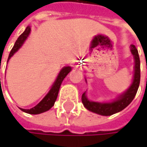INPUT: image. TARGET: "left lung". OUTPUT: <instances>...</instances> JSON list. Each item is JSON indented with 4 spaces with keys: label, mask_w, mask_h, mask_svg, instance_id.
I'll use <instances>...</instances> for the list:
<instances>
[{
    "label": "left lung",
    "mask_w": 147,
    "mask_h": 147,
    "mask_svg": "<svg viewBox=\"0 0 147 147\" xmlns=\"http://www.w3.org/2000/svg\"><path fill=\"white\" fill-rule=\"evenodd\" d=\"M131 53L134 58V81L129 88L117 100L111 103H99L89 101L85 93L82 95V101L84 106L90 111L94 113L103 115V116H111L117 112L121 111L124 108H126L130 103L132 102L134 96L139 88L140 81V61L138 53V50L136 49L135 46L131 45Z\"/></svg>",
    "instance_id": "1"
}]
</instances>
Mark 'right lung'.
Instances as JSON below:
<instances>
[{
    "label": "right lung",
    "instance_id": "1",
    "mask_svg": "<svg viewBox=\"0 0 147 147\" xmlns=\"http://www.w3.org/2000/svg\"><path fill=\"white\" fill-rule=\"evenodd\" d=\"M30 32V27L28 26L25 30L18 36V40L16 41L13 47L12 48L11 52H10V54L8 56V60L10 59V58L20 48V47L23 45L24 42L26 40V38L28 37L29 34ZM7 60V62H8ZM71 71V67L70 66H66V67H64L61 71L59 72L54 84L53 85L51 90L48 92V94L45 96L43 98V100L39 103L38 105H36L35 107L30 109V110H27V109H21L23 111L26 112V113H29V114H40V113H42L45 112L47 111H48L49 109H51L53 107V105H54V102L56 101V99L58 97V94H59V88H60V85L64 80V78L68 75V73Z\"/></svg>",
    "mask_w": 147,
    "mask_h": 147
}]
</instances>
